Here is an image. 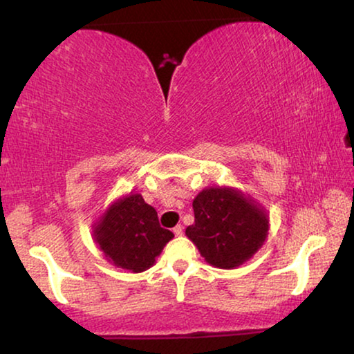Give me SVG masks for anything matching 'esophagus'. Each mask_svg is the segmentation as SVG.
<instances>
[{"instance_id":"34e87169","label":"esophagus","mask_w":354,"mask_h":354,"mask_svg":"<svg viewBox=\"0 0 354 354\" xmlns=\"http://www.w3.org/2000/svg\"><path fill=\"white\" fill-rule=\"evenodd\" d=\"M174 234H176V236H180L183 234V227L180 224L174 227Z\"/></svg>"}]
</instances>
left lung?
I'll return each instance as SVG.
<instances>
[{"label": "left lung", "mask_w": 354, "mask_h": 354, "mask_svg": "<svg viewBox=\"0 0 354 354\" xmlns=\"http://www.w3.org/2000/svg\"><path fill=\"white\" fill-rule=\"evenodd\" d=\"M195 222L185 235L207 264L235 269L263 248L269 214L253 196L230 185L206 187L193 200Z\"/></svg>", "instance_id": "obj_1"}]
</instances>
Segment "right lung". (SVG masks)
Returning <instances> with one entry per match:
<instances>
[{
	"label": "right lung",
	"instance_id": "right-lung-1",
	"mask_svg": "<svg viewBox=\"0 0 354 354\" xmlns=\"http://www.w3.org/2000/svg\"><path fill=\"white\" fill-rule=\"evenodd\" d=\"M91 236L108 263L138 274L156 263L174 234L159 225L156 209L140 193L130 192L106 206L91 224Z\"/></svg>",
	"mask_w": 354,
	"mask_h": 354
}]
</instances>
